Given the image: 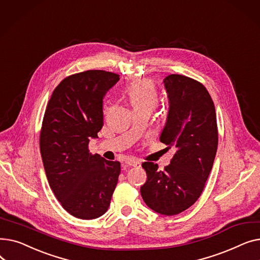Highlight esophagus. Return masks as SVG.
Returning a JSON list of instances; mask_svg holds the SVG:
<instances>
[{"label":"esophagus","instance_id":"34e87169","mask_svg":"<svg viewBox=\"0 0 260 260\" xmlns=\"http://www.w3.org/2000/svg\"><path fill=\"white\" fill-rule=\"evenodd\" d=\"M125 163L129 167H140V165H141V162L137 161V160H126Z\"/></svg>","mask_w":260,"mask_h":260}]
</instances>
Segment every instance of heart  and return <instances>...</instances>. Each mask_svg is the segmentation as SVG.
<instances>
[{
  "mask_svg": "<svg viewBox=\"0 0 260 260\" xmlns=\"http://www.w3.org/2000/svg\"><path fill=\"white\" fill-rule=\"evenodd\" d=\"M127 97L134 111L152 112L157 105V91L152 82L139 80L132 83L127 89Z\"/></svg>",
  "mask_w": 260,
  "mask_h": 260,
  "instance_id": "heart-1",
  "label": "heart"
}]
</instances>
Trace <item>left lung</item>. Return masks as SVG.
Masks as SVG:
<instances>
[{
  "label": "left lung",
  "mask_w": 260,
  "mask_h": 260,
  "mask_svg": "<svg viewBox=\"0 0 260 260\" xmlns=\"http://www.w3.org/2000/svg\"><path fill=\"white\" fill-rule=\"evenodd\" d=\"M169 112L160 141L175 148L163 171L143 162L147 179L140 187L146 206L161 215H177L197 201L212 171L218 132L216 112L207 88L181 75L163 80Z\"/></svg>",
  "instance_id": "8db88e82"
}]
</instances>
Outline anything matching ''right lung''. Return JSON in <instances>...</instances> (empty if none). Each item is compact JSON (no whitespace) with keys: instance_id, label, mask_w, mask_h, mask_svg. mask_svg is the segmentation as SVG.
<instances>
[{"instance_id":"right-lung-1","label":"right lung","mask_w":260,"mask_h":260,"mask_svg":"<svg viewBox=\"0 0 260 260\" xmlns=\"http://www.w3.org/2000/svg\"><path fill=\"white\" fill-rule=\"evenodd\" d=\"M119 81L104 71L65 78L48 101L40 149L49 186L64 210L80 219L102 216L111 204L120 162L88 151L103 125V97Z\"/></svg>"}]
</instances>
